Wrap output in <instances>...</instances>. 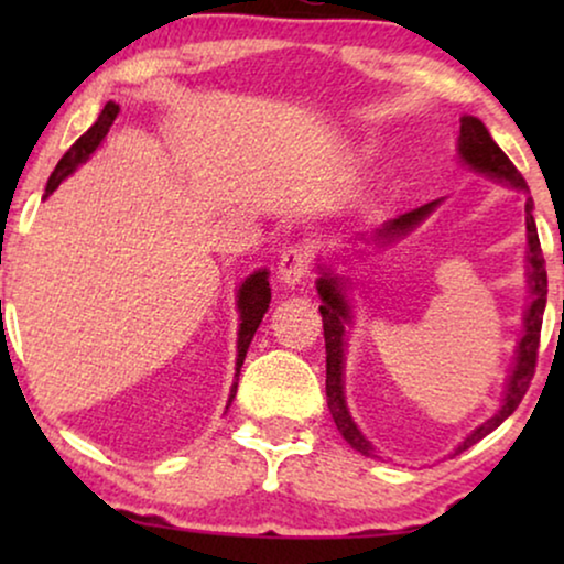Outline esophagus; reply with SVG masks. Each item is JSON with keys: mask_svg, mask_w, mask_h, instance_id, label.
Segmentation results:
<instances>
[{"mask_svg": "<svg viewBox=\"0 0 564 564\" xmlns=\"http://www.w3.org/2000/svg\"><path fill=\"white\" fill-rule=\"evenodd\" d=\"M276 276H280V282L288 290L300 288V284L311 276V251H307V246H290V249L282 253Z\"/></svg>", "mask_w": 564, "mask_h": 564, "instance_id": "34e87169", "label": "esophagus"}]
</instances>
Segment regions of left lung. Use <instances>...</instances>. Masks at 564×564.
Returning a JSON list of instances; mask_svg holds the SVG:
<instances>
[{
  "label": "left lung",
  "mask_w": 564,
  "mask_h": 564,
  "mask_svg": "<svg viewBox=\"0 0 564 564\" xmlns=\"http://www.w3.org/2000/svg\"><path fill=\"white\" fill-rule=\"evenodd\" d=\"M459 141H457V156L462 164L467 169H473L477 174L490 176L506 187H511L521 195H527V241H529V251H527V282H529V305L523 311V336L519 346H516V361L508 372L506 380V390H503V403H500L498 413H492L488 421L480 423L475 431L462 438L457 444L454 454L469 449V446L480 442L496 431L500 423H503L508 415H511L516 408H519L521 398L527 395L531 377H534V367H536V349H539V334H542V315L546 307V269H544V257H542V246H539V234H536V223H534V199L529 197V187L523 182V176L519 169L511 164V159L500 151V145L492 141V135L488 133V128L482 126V120L473 118V115H465L459 120ZM444 199H434V203H426L421 207H415L411 213L398 215L384 223L382 228H377L372 236H357L351 238L354 243H395L400 238H405L411 230L421 226L423 220L429 218L431 213L442 205ZM349 241V243H351ZM357 251V249H354ZM361 253V251H359ZM318 282H315V290L323 300V305L318 307L323 315V336H326V398H328V411L334 415L336 429L341 431V436L346 438V444L351 449H357L365 457H377L375 446L369 438L361 434L357 423H354L349 405H346V395H344V351H346V328L351 326V300H349V276H341L334 272V267L328 261H321L318 264ZM452 454V457H454Z\"/></svg>",
  "instance_id": "8db88e82"
}]
</instances>
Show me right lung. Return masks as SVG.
<instances>
[{
    "instance_id": "right-lung-1",
    "label": "right lung",
    "mask_w": 564,
    "mask_h": 564,
    "mask_svg": "<svg viewBox=\"0 0 564 564\" xmlns=\"http://www.w3.org/2000/svg\"><path fill=\"white\" fill-rule=\"evenodd\" d=\"M118 112H120V105H115V102L105 105V110L97 118L95 126H91L87 133H84L79 141H76L72 149L66 151V156L58 161L56 169H53L51 180H48V184H45L43 199L53 195V189H58V184L64 182L66 176H72L76 169H79L84 161H87L91 153L99 149V143L105 141L107 130H110L115 118H118ZM269 300H272V288H269V272H267V269H257V272L246 276V280L241 282V288H238V292H236V307H238V318H241V323H238V341H236V351H238L236 354V382L230 384V395H228L226 411L236 398L238 375H241V365L246 359V351H249L251 338H253V334H257L261 318H264V313L269 311Z\"/></svg>"
}]
</instances>
